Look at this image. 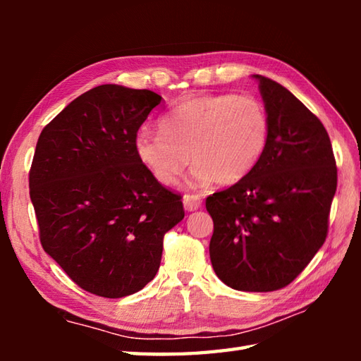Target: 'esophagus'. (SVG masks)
Instances as JSON below:
<instances>
[{
  "instance_id": "1",
  "label": "esophagus",
  "mask_w": 361,
  "mask_h": 361,
  "mask_svg": "<svg viewBox=\"0 0 361 361\" xmlns=\"http://www.w3.org/2000/svg\"><path fill=\"white\" fill-rule=\"evenodd\" d=\"M183 204L186 211H197L202 206V197L195 194H186L183 197Z\"/></svg>"
}]
</instances>
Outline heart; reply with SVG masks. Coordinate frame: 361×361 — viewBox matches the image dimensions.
<instances>
[{
    "mask_svg": "<svg viewBox=\"0 0 361 361\" xmlns=\"http://www.w3.org/2000/svg\"><path fill=\"white\" fill-rule=\"evenodd\" d=\"M159 131L140 130L137 159L166 186H173L189 164L195 186L216 181L231 186L243 180L262 158L270 121L252 96L203 94L176 104L159 119Z\"/></svg>",
    "mask_w": 361,
    "mask_h": 361,
    "instance_id": "obj_1",
    "label": "heart"
}]
</instances>
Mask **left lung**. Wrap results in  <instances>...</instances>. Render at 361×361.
<instances>
[{
  "instance_id": "8db88e82",
  "label": "left lung",
  "mask_w": 361,
  "mask_h": 361,
  "mask_svg": "<svg viewBox=\"0 0 361 361\" xmlns=\"http://www.w3.org/2000/svg\"><path fill=\"white\" fill-rule=\"evenodd\" d=\"M260 94L270 135L256 167L206 198L214 221L216 274L242 291L287 287L323 247L336 190V163L324 126L290 91L264 75Z\"/></svg>"
}]
</instances>
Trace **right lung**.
<instances>
[{"instance_id": "obj_1", "label": "right lung", "mask_w": 361, "mask_h": 361, "mask_svg": "<svg viewBox=\"0 0 361 361\" xmlns=\"http://www.w3.org/2000/svg\"><path fill=\"white\" fill-rule=\"evenodd\" d=\"M161 99L99 85L66 105L37 141L29 194L42 247L93 295L144 288L159 268L164 234L185 217L183 197L135 152L137 130Z\"/></svg>"}]
</instances>
